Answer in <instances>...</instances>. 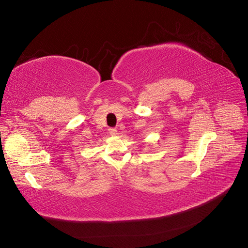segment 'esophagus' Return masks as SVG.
<instances>
[{
  "mask_svg": "<svg viewBox=\"0 0 248 248\" xmlns=\"http://www.w3.org/2000/svg\"><path fill=\"white\" fill-rule=\"evenodd\" d=\"M108 131H109V133L111 134V136H116V134L118 133V132H117V129L116 128H109Z\"/></svg>",
  "mask_w": 248,
  "mask_h": 248,
  "instance_id": "obj_1",
  "label": "esophagus"
}]
</instances>
